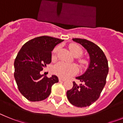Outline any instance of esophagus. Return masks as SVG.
<instances>
[{
  "instance_id": "1",
  "label": "esophagus",
  "mask_w": 123,
  "mask_h": 123,
  "mask_svg": "<svg viewBox=\"0 0 123 123\" xmlns=\"http://www.w3.org/2000/svg\"><path fill=\"white\" fill-rule=\"evenodd\" d=\"M65 81V79H63V78H59V81L60 82H64Z\"/></svg>"
}]
</instances>
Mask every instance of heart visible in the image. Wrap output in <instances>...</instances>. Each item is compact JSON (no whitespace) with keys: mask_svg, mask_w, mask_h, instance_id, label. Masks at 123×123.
Returning a JSON list of instances; mask_svg holds the SVG:
<instances>
[{"mask_svg":"<svg viewBox=\"0 0 123 123\" xmlns=\"http://www.w3.org/2000/svg\"><path fill=\"white\" fill-rule=\"evenodd\" d=\"M59 47H56L52 51V58H55L57 54ZM69 49L72 54L76 57H78V62L81 65H84L86 63V60L82 57L79 56L82 55L83 50L79 45L77 44H71L69 45ZM79 57H78V56ZM78 71V68L76 65H69L64 62H59L54 66L53 68V72L54 74L63 78H67L76 74Z\"/></svg>","mask_w":123,"mask_h":123,"instance_id":"1","label":"heart"}]
</instances>
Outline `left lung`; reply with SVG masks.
Instances as JSON below:
<instances>
[{
    "mask_svg": "<svg viewBox=\"0 0 123 123\" xmlns=\"http://www.w3.org/2000/svg\"><path fill=\"white\" fill-rule=\"evenodd\" d=\"M73 41L87 50L89 55L90 63L86 71L76 78L81 83L78 85L74 81L73 82V88L67 92V98L74 106L86 107L99 98L105 86L108 73V61L102 50L94 42L79 38H74Z\"/></svg>",
    "mask_w": 123,
    "mask_h": 123,
    "instance_id": "8db88e82",
    "label": "left lung"
}]
</instances>
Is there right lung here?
I'll list each match as a JSON object with an SVG mask.
<instances>
[{
	"label": "right lung",
	"instance_id": "1",
	"mask_svg": "<svg viewBox=\"0 0 123 123\" xmlns=\"http://www.w3.org/2000/svg\"><path fill=\"white\" fill-rule=\"evenodd\" d=\"M63 40L53 37H37L25 43L15 60L14 77L21 94L31 102L41 101L51 93L58 77L41 74L44 67L52 61V51Z\"/></svg>",
	"mask_w": 123,
	"mask_h": 123
}]
</instances>
